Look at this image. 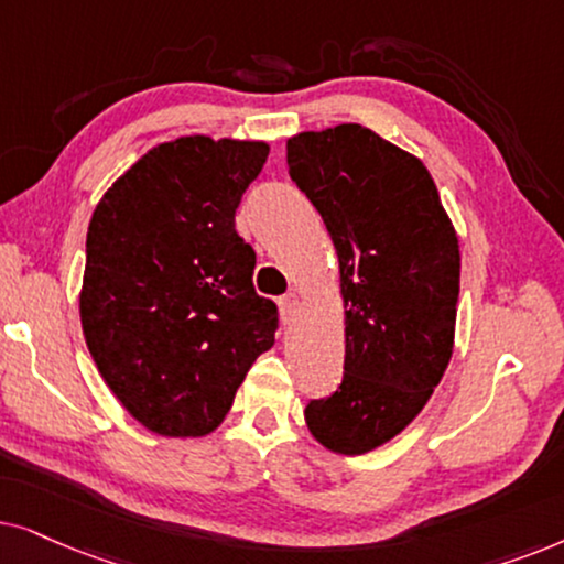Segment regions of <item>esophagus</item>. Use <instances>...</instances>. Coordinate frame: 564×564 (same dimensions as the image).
Listing matches in <instances>:
<instances>
[{"label":"esophagus","instance_id":"obj_1","mask_svg":"<svg viewBox=\"0 0 564 564\" xmlns=\"http://www.w3.org/2000/svg\"><path fill=\"white\" fill-rule=\"evenodd\" d=\"M278 306H281V317H283V325H291L299 312V296L296 294H286L278 299Z\"/></svg>","mask_w":564,"mask_h":564}]
</instances>
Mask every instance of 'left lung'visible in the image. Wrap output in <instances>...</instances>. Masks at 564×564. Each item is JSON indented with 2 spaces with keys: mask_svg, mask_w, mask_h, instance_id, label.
Here are the masks:
<instances>
[{
  "mask_svg": "<svg viewBox=\"0 0 564 564\" xmlns=\"http://www.w3.org/2000/svg\"><path fill=\"white\" fill-rule=\"evenodd\" d=\"M286 164L333 237L348 306L343 381L304 417L329 452L366 454L404 431L444 377L459 242L431 172L371 129L299 133Z\"/></svg>",
  "mask_w": 564,
  "mask_h": 564,
  "instance_id": "obj_1",
  "label": "left lung"
}]
</instances>
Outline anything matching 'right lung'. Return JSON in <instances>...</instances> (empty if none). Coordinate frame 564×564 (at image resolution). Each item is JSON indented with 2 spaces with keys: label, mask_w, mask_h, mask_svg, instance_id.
<instances>
[{
  "label": "right lung",
  "mask_w": 564,
  "mask_h": 564,
  "mask_svg": "<svg viewBox=\"0 0 564 564\" xmlns=\"http://www.w3.org/2000/svg\"><path fill=\"white\" fill-rule=\"evenodd\" d=\"M265 160L262 141L185 137L141 156L95 208L82 329L149 431L212 433L275 343L278 306L254 291V250L235 229Z\"/></svg>",
  "instance_id": "add662e5"
}]
</instances>
